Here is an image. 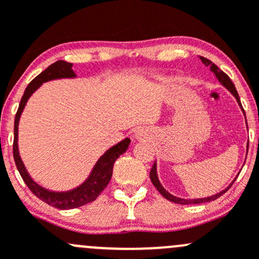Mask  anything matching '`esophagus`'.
<instances>
[{
    "label": "esophagus",
    "instance_id": "esophagus-1",
    "mask_svg": "<svg viewBox=\"0 0 259 259\" xmlns=\"http://www.w3.org/2000/svg\"><path fill=\"white\" fill-rule=\"evenodd\" d=\"M135 135H137V138H143V137H144V135H143L142 130H138L137 134H135Z\"/></svg>",
    "mask_w": 259,
    "mask_h": 259
}]
</instances>
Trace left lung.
<instances>
[{
    "label": "left lung",
    "mask_w": 259,
    "mask_h": 259,
    "mask_svg": "<svg viewBox=\"0 0 259 259\" xmlns=\"http://www.w3.org/2000/svg\"><path fill=\"white\" fill-rule=\"evenodd\" d=\"M200 60H202V61H203V64H204L205 66H209V67H210V70H211V71L214 72V74H215V76L218 77L219 81H221V82L223 83V85L226 86V88L228 89V90L231 91V93L233 94L234 96H236L237 101H238V104H239V105L242 106V104H241V100H239L238 93H237V90H236V86H234V83L232 82V80L229 79V76H228V75H227L226 72H223V71H222V70L219 69V67L217 66V65H214L213 62L210 61V60L205 59V57H203V56H200ZM242 109H243V108H242ZM150 179H151V183H153V184H154V187H155L156 189H158V192L160 193V194L163 195L164 198H166V199H168V200H170V202H173V203H177V204H199V203H204V202H211V200L217 199V198H219V197H221L222 194H224V193H226L227 190H228L229 188L232 187V184H233V183H232V184L229 185V187L227 188V189H224L223 192L218 193V194L213 195V197H209V198H203V199H180V198H177V197H174V195L169 194V193L166 192V190L164 189L163 187H161V184H160V183H159L158 176H156V164H155V163H154L153 168H151V170H150Z\"/></svg>",
    "instance_id": "obj_1"
}]
</instances>
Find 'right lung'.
I'll list each match as a JSON object with an SVG mask.
<instances>
[{
	"instance_id": "obj_1",
	"label": "right lung",
	"mask_w": 259,
	"mask_h": 259,
	"mask_svg": "<svg viewBox=\"0 0 259 259\" xmlns=\"http://www.w3.org/2000/svg\"><path fill=\"white\" fill-rule=\"evenodd\" d=\"M71 66L72 64H70V62L59 60V61L50 65L45 71H42L40 75H37L35 79L28 83L27 88H26L22 99H21L20 101V106H18L16 116H15L14 159L15 163H16L17 170L20 171V176L22 177L23 182L26 183L28 189H30L38 199L48 203L51 207L59 208V209H72V208H77L81 207V205L88 204V203L94 202V200L99 197V194L105 189L106 185L109 184L111 176H113V166L115 160H116L121 154H124L125 151H126L130 143L129 138H126L125 140L120 142L119 144H116L113 146V148L109 149V150L99 159V161L96 163L94 170L91 171V176L89 177V179L86 180L83 184H81L80 187H77L76 189H72L70 190V192H50V190L45 189V188L40 187L37 183H35L30 178L28 173L26 171V168L25 165H23L22 160H21L17 148L18 121H20L21 113H22L28 98L32 95L33 91L37 90V88L41 83L54 79H61V77H74L75 72L72 71Z\"/></svg>"
}]
</instances>
